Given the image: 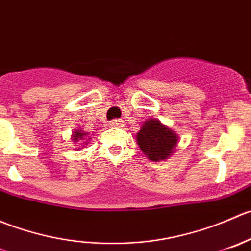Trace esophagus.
<instances>
[{
	"mask_svg": "<svg viewBox=\"0 0 251 251\" xmlns=\"http://www.w3.org/2000/svg\"><path fill=\"white\" fill-rule=\"evenodd\" d=\"M111 126H116V128H121L123 126V121L122 120H112L111 121Z\"/></svg>",
	"mask_w": 251,
	"mask_h": 251,
	"instance_id": "34e87169",
	"label": "esophagus"
}]
</instances>
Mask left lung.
<instances>
[{
	"label": "left lung",
	"instance_id": "1",
	"mask_svg": "<svg viewBox=\"0 0 251 251\" xmlns=\"http://www.w3.org/2000/svg\"><path fill=\"white\" fill-rule=\"evenodd\" d=\"M177 134L158 120L145 121L136 133V143L146 157L153 162L165 161L170 157L177 146Z\"/></svg>",
	"mask_w": 251,
	"mask_h": 251
}]
</instances>
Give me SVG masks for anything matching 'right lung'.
Masks as SVG:
<instances>
[{"label":"right lung","mask_w":251,"mask_h":251,"mask_svg":"<svg viewBox=\"0 0 251 251\" xmlns=\"http://www.w3.org/2000/svg\"><path fill=\"white\" fill-rule=\"evenodd\" d=\"M88 134L89 133H85V131L81 130V129H76V130H74L73 134H72V140H73L74 143H76V141H84V144L86 145L89 141H85V139L88 138Z\"/></svg>","instance_id":"1"}]
</instances>
